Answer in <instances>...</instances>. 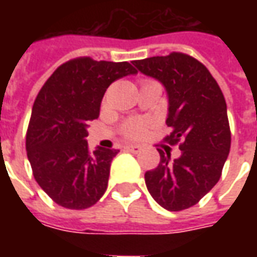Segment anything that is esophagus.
Returning <instances> with one entry per match:
<instances>
[{
    "instance_id": "1",
    "label": "esophagus",
    "mask_w": 257,
    "mask_h": 257,
    "mask_svg": "<svg viewBox=\"0 0 257 257\" xmlns=\"http://www.w3.org/2000/svg\"><path fill=\"white\" fill-rule=\"evenodd\" d=\"M125 150L129 151V153H134V154H138L142 150V147L138 145H126L125 146Z\"/></svg>"
}]
</instances>
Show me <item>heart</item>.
<instances>
[{
    "instance_id": "b5f03b06",
    "label": "heart",
    "mask_w": 257,
    "mask_h": 257,
    "mask_svg": "<svg viewBox=\"0 0 257 257\" xmlns=\"http://www.w3.org/2000/svg\"><path fill=\"white\" fill-rule=\"evenodd\" d=\"M146 132V122L138 118L128 119L122 125V134L129 139H140Z\"/></svg>"
}]
</instances>
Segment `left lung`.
Here are the masks:
<instances>
[{
    "label": "left lung",
    "instance_id": "8db88e82",
    "mask_svg": "<svg viewBox=\"0 0 257 257\" xmlns=\"http://www.w3.org/2000/svg\"><path fill=\"white\" fill-rule=\"evenodd\" d=\"M145 75L160 81L168 95L165 142L182 156L160 151L161 161L145 175L151 197L168 210L187 209L213 189L230 153L231 134L221 89L209 70L186 53L135 60Z\"/></svg>",
    "mask_w": 257,
    "mask_h": 257
}]
</instances>
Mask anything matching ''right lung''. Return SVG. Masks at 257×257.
Returning <instances> with one entry per match:
<instances>
[{
  "instance_id": "obj_1",
  "label": "right lung",
  "mask_w": 257,
  "mask_h": 257,
  "mask_svg": "<svg viewBox=\"0 0 257 257\" xmlns=\"http://www.w3.org/2000/svg\"><path fill=\"white\" fill-rule=\"evenodd\" d=\"M128 62L77 58L59 66L37 95L26 150L37 183L60 206L86 209L107 190L118 150L88 149V122L99 117L104 92L136 74Z\"/></svg>"
}]
</instances>
